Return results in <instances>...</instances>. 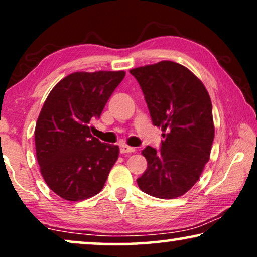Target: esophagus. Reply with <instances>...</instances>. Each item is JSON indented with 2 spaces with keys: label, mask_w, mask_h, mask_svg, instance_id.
<instances>
[{
  "label": "esophagus",
  "mask_w": 257,
  "mask_h": 257,
  "mask_svg": "<svg viewBox=\"0 0 257 257\" xmlns=\"http://www.w3.org/2000/svg\"><path fill=\"white\" fill-rule=\"evenodd\" d=\"M136 151L135 147H131V146H127L125 145V144H122V145H120V153H133Z\"/></svg>",
  "instance_id": "esophagus-1"
}]
</instances>
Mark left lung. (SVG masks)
I'll use <instances>...</instances> for the list:
<instances>
[{
	"label": "left lung",
	"instance_id": "obj_1",
	"mask_svg": "<svg viewBox=\"0 0 257 257\" xmlns=\"http://www.w3.org/2000/svg\"><path fill=\"white\" fill-rule=\"evenodd\" d=\"M138 80L154 126L163 131L160 151L147 146L139 188L159 199L184 195L199 180L214 140L212 101L201 80L171 61L130 70Z\"/></svg>",
	"mask_w": 257,
	"mask_h": 257
}]
</instances>
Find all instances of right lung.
I'll list each match as a JSON object with an SVG mask.
<instances>
[{"mask_svg":"<svg viewBox=\"0 0 257 257\" xmlns=\"http://www.w3.org/2000/svg\"><path fill=\"white\" fill-rule=\"evenodd\" d=\"M125 71L73 72L56 84L35 127L41 174L49 188L68 201H79L103 189L118 159L117 145L90 133Z\"/></svg>","mask_w":257,"mask_h":257,"instance_id":"add662e5","label":"right lung"}]
</instances>
